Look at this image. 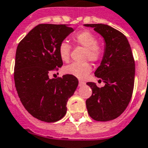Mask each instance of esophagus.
Masks as SVG:
<instances>
[{
    "label": "esophagus",
    "instance_id": "1",
    "mask_svg": "<svg viewBox=\"0 0 148 148\" xmlns=\"http://www.w3.org/2000/svg\"><path fill=\"white\" fill-rule=\"evenodd\" d=\"M85 85V82H83V81H81V80H80L79 82V86H84Z\"/></svg>",
    "mask_w": 148,
    "mask_h": 148
}]
</instances>
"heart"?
<instances>
[{
	"label": "heart",
	"mask_w": 148,
	"mask_h": 148,
	"mask_svg": "<svg viewBox=\"0 0 148 148\" xmlns=\"http://www.w3.org/2000/svg\"><path fill=\"white\" fill-rule=\"evenodd\" d=\"M73 41L79 45L86 49L85 56L86 60L96 62L99 60L103 56V49L97 45V38L90 31H82L77 33L73 37ZM71 46L69 43L62 42L58 47V54L60 58L63 62H67L69 59ZM92 70L91 66L89 63H73L64 67L63 73L67 75L84 79Z\"/></svg>",
	"instance_id": "obj_1"
}]
</instances>
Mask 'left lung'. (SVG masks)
Wrapping results in <instances>:
<instances>
[{
    "label": "left lung",
    "mask_w": 148,
    "mask_h": 148,
    "mask_svg": "<svg viewBox=\"0 0 148 148\" xmlns=\"http://www.w3.org/2000/svg\"><path fill=\"white\" fill-rule=\"evenodd\" d=\"M104 39V52L95 75L105 82L99 88L95 82L86 84L92 96L86 99L88 113L97 121L117 118L130 103L135 77V62L127 38L121 32L104 24H86Z\"/></svg>",
    "instance_id": "left-lung-1"
}]
</instances>
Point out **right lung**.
<instances>
[{
	"label": "right lung",
	"mask_w": 148,
	"mask_h": 148,
	"mask_svg": "<svg viewBox=\"0 0 148 148\" xmlns=\"http://www.w3.org/2000/svg\"><path fill=\"white\" fill-rule=\"evenodd\" d=\"M73 32L69 25L42 24L18 45L14 74L16 90L24 107L38 120L48 123L61 120L78 86V79L73 75L51 79L49 76L63 65L58 47Z\"/></svg>",
	"instance_id": "1"
}]
</instances>
